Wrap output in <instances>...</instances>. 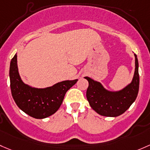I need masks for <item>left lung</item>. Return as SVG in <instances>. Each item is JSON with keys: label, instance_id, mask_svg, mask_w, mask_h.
Here are the masks:
<instances>
[{"label": "left lung", "instance_id": "1", "mask_svg": "<svg viewBox=\"0 0 150 150\" xmlns=\"http://www.w3.org/2000/svg\"><path fill=\"white\" fill-rule=\"evenodd\" d=\"M135 57V70L130 84L119 91H109L99 82L85 77L88 81L86 97L91 108L98 114L108 117H116L124 113L134 102L139 87V63Z\"/></svg>", "mask_w": 150, "mask_h": 150}]
</instances>
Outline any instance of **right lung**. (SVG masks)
Listing matches in <instances>:
<instances>
[{"instance_id": "right-lung-1", "label": "right lung", "mask_w": 150, "mask_h": 150, "mask_svg": "<svg viewBox=\"0 0 150 150\" xmlns=\"http://www.w3.org/2000/svg\"><path fill=\"white\" fill-rule=\"evenodd\" d=\"M9 77L13 98L18 108L31 117L39 119L54 114L60 107L66 92L78 81V79L64 80L45 88L31 87L20 77L16 54L11 61Z\"/></svg>"}]
</instances>
